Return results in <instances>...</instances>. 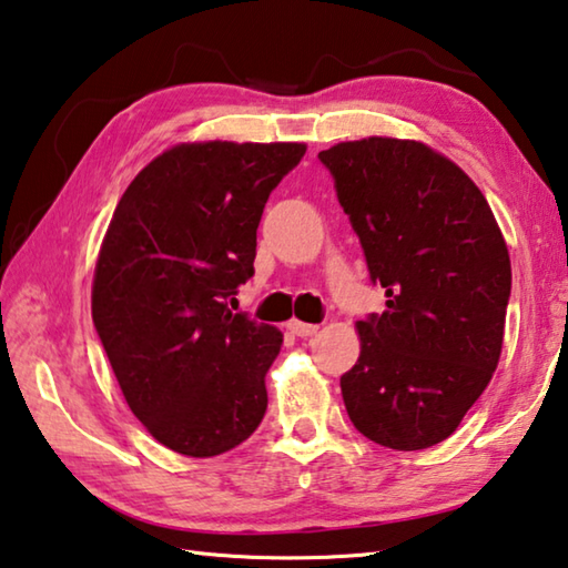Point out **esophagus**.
I'll list each match as a JSON object with an SVG mask.
<instances>
[{
  "instance_id": "1",
  "label": "esophagus",
  "mask_w": 568,
  "mask_h": 568,
  "mask_svg": "<svg viewBox=\"0 0 568 568\" xmlns=\"http://www.w3.org/2000/svg\"><path fill=\"white\" fill-rule=\"evenodd\" d=\"M287 329H291V333L297 337H313L320 327L311 325V323H303V320H291V323H287Z\"/></svg>"
}]
</instances>
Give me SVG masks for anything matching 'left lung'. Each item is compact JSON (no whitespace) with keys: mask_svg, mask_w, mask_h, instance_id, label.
<instances>
[{"mask_svg":"<svg viewBox=\"0 0 568 568\" xmlns=\"http://www.w3.org/2000/svg\"><path fill=\"white\" fill-rule=\"evenodd\" d=\"M387 311L359 320L339 377L357 432L415 452L459 427L497 369L511 263L487 199L419 141L369 136L320 151Z\"/></svg>","mask_w":568,"mask_h":568,"instance_id":"8db88e82","label":"left lung"}]
</instances>
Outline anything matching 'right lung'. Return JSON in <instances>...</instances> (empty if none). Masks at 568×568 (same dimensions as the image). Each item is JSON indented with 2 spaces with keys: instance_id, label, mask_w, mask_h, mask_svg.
<instances>
[{
  "instance_id": "1",
  "label": "right lung",
  "mask_w": 568,
  "mask_h": 568,
  "mask_svg": "<svg viewBox=\"0 0 568 568\" xmlns=\"http://www.w3.org/2000/svg\"><path fill=\"white\" fill-rule=\"evenodd\" d=\"M303 156L305 143H179L113 211L91 317L131 412L179 455H223L265 415L283 335L229 301L255 273L267 195Z\"/></svg>"
}]
</instances>
